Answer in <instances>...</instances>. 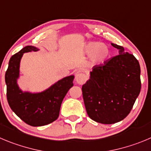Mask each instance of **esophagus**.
Instances as JSON below:
<instances>
[{
  "mask_svg": "<svg viewBox=\"0 0 151 151\" xmlns=\"http://www.w3.org/2000/svg\"><path fill=\"white\" fill-rule=\"evenodd\" d=\"M75 80L77 83L80 84V85L83 84L84 82L86 81V75L84 74H83V73H77L75 77Z\"/></svg>",
  "mask_w": 151,
  "mask_h": 151,
  "instance_id": "esophagus-1",
  "label": "esophagus"
}]
</instances>
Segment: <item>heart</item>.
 <instances>
[{"mask_svg": "<svg viewBox=\"0 0 151 151\" xmlns=\"http://www.w3.org/2000/svg\"><path fill=\"white\" fill-rule=\"evenodd\" d=\"M85 53L90 57V62L93 65H101L109 58L111 50L106 45L100 42H89L85 45Z\"/></svg>", "mask_w": 151, "mask_h": 151, "instance_id": "b5f03b06", "label": "heart"}]
</instances>
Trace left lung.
Masks as SVG:
<instances>
[{
  "instance_id": "1",
  "label": "left lung",
  "mask_w": 151,
  "mask_h": 151,
  "mask_svg": "<svg viewBox=\"0 0 151 151\" xmlns=\"http://www.w3.org/2000/svg\"><path fill=\"white\" fill-rule=\"evenodd\" d=\"M119 54L95 65L82 86L88 115L98 123L111 124L126 118L141 90L139 61L122 46L111 44Z\"/></svg>"
}]
</instances>
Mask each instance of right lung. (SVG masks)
<instances>
[{"label": "right lung", "instance_id": "obj_1", "mask_svg": "<svg viewBox=\"0 0 151 151\" xmlns=\"http://www.w3.org/2000/svg\"><path fill=\"white\" fill-rule=\"evenodd\" d=\"M37 50V47L28 45L12 56L5 74L6 97L11 109L23 122L33 127L47 125L58 118L62 102L74 86V75L64 77L42 92L22 91L17 83L21 59L24 53Z\"/></svg>", "mask_w": 151, "mask_h": 151}]
</instances>
